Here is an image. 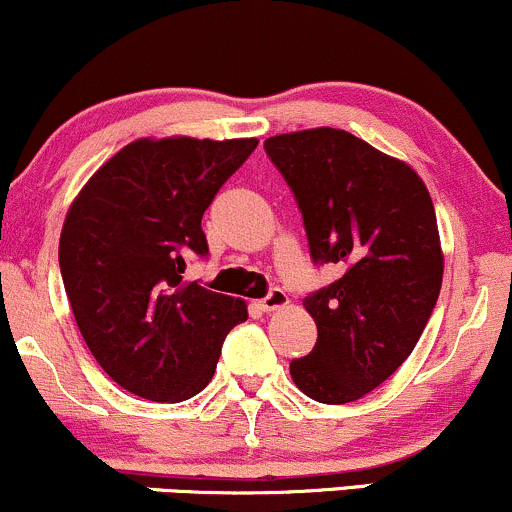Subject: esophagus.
I'll list each match as a JSON object with an SVG mask.
<instances>
[{"mask_svg":"<svg viewBox=\"0 0 512 512\" xmlns=\"http://www.w3.org/2000/svg\"><path fill=\"white\" fill-rule=\"evenodd\" d=\"M286 303H289V296H286L284 289H269L267 296H264L257 305H260L264 313H272V310L284 308Z\"/></svg>","mask_w":512,"mask_h":512,"instance_id":"obj_1","label":"esophagus"}]
</instances>
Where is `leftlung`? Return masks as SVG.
Returning <instances> with one entry per match:
<instances>
[{
    "label": "left lung",
    "mask_w": 512,
    "mask_h": 512,
    "mask_svg": "<svg viewBox=\"0 0 512 512\" xmlns=\"http://www.w3.org/2000/svg\"><path fill=\"white\" fill-rule=\"evenodd\" d=\"M291 187L315 267L339 279L303 298L315 349L291 378L322 404L354 402L407 361L436 308L443 255L431 195L407 163L320 127L264 142Z\"/></svg>",
    "instance_id": "obj_1"
}]
</instances>
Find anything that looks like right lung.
I'll return each instance as SVG.
<instances>
[{
    "label": "right lung",
    "mask_w": 512,
    "mask_h": 512,
    "mask_svg": "<svg viewBox=\"0 0 512 512\" xmlns=\"http://www.w3.org/2000/svg\"><path fill=\"white\" fill-rule=\"evenodd\" d=\"M257 139H142L86 182L60 238V272L76 325L117 385L182 402L209 385L243 301L185 281L207 257L202 216Z\"/></svg>",
    "instance_id": "add662e5"
}]
</instances>
